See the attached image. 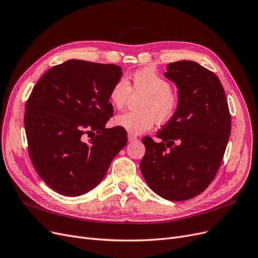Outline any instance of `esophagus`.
I'll use <instances>...</instances> for the list:
<instances>
[{
    "label": "esophagus",
    "instance_id": "34e87169",
    "mask_svg": "<svg viewBox=\"0 0 258 258\" xmlns=\"http://www.w3.org/2000/svg\"><path fill=\"white\" fill-rule=\"evenodd\" d=\"M137 140H138V137H137V136L131 135V133H129V135H128V141H129V142H135V141H137Z\"/></svg>",
    "mask_w": 258,
    "mask_h": 258
}]
</instances>
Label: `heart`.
Returning <instances> with one entry per match:
<instances>
[{"instance_id": "1", "label": "heart", "mask_w": 258, "mask_h": 258, "mask_svg": "<svg viewBox=\"0 0 258 258\" xmlns=\"http://www.w3.org/2000/svg\"><path fill=\"white\" fill-rule=\"evenodd\" d=\"M131 96H141L137 104L140 111L121 113L112 120L115 127L131 135L150 130L156 120L158 123L171 120L179 108V96L170 89V82L151 69H140L127 80L118 79L111 88L109 99L113 107L120 110Z\"/></svg>"}]
</instances>
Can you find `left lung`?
<instances>
[{"mask_svg":"<svg viewBox=\"0 0 258 258\" xmlns=\"http://www.w3.org/2000/svg\"><path fill=\"white\" fill-rule=\"evenodd\" d=\"M165 77L178 88L179 108L157 133L143 139L140 168L148 186L170 201L205 190L217 173L231 133V114L219 78L195 61L167 66ZM170 149L168 150V148Z\"/></svg>","mask_w":258,"mask_h":258,"instance_id":"obj_1","label":"left lung"}]
</instances>
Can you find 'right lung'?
<instances>
[{
	"mask_svg": "<svg viewBox=\"0 0 258 258\" xmlns=\"http://www.w3.org/2000/svg\"><path fill=\"white\" fill-rule=\"evenodd\" d=\"M121 75L115 64L72 59L49 69L33 89L24 115L28 151L55 191L77 197L93 189L126 146V130L105 128L113 115L110 91Z\"/></svg>",
	"mask_w": 258,
	"mask_h": 258,
	"instance_id": "1",
	"label": "right lung"
}]
</instances>
